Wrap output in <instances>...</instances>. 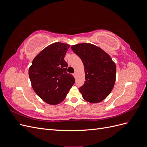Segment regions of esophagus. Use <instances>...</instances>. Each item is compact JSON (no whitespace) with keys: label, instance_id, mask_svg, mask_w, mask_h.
I'll use <instances>...</instances> for the list:
<instances>
[{"label":"esophagus","instance_id":"esophagus-1","mask_svg":"<svg viewBox=\"0 0 147 147\" xmlns=\"http://www.w3.org/2000/svg\"><path fill=\"white\" fill-rule=\"evenodd\" d=\"M73 75H74V77L75 78H76V77H77V74H76V73H74V74H73Z\"/></svg>","mask_w":147,"mask_h":147}]
</instances>
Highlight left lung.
<instances>
[{
	"mask_svg": "<svg viewBox=\"0 0 147 147\" xmlns=\"http://www.w3.org/2000/svg\"><path fill=\"white\" fill-rule=\"evenodd\" d=\"M71 48L84 65L85 81L79 88L83 98L90 103L102 101L113 88L116 65L107 53L92 44L80 43Z\"/></svg>",
	"mask_w": 147,
	"mask_h": 147,
	"instance_id": "obj_1",
	"label": "left lung"
}]
</instances>
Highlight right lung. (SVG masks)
Here are the masks:
<instances>
[{
    "label": "right lung",
    "mask_w": 147,
    "mask_h": 147,
    "mask_svg": "<svg viewBox=\"0 0 147 147\" xmlns=\"http://www.w3.org/2000/svg\"><path fill=\"white\" fill-rule=\"evenodd\" d=\"M69 47L60 42L50 45L35 57L29 69L33 90L48 104L63 101L75 83L73 75L67 72L68 64L64 60Z\"/></svg>",
    "instance_id": "1"
}]
</instances>
